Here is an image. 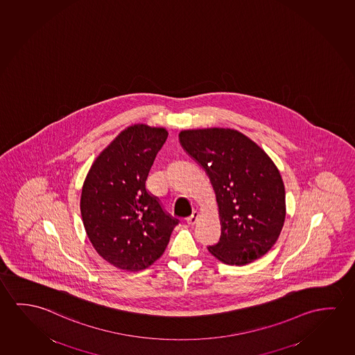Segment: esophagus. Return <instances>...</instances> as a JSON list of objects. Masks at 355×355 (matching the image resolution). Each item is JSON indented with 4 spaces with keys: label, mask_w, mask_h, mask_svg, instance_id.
<instances>
[{
    "label": "esophagus",
    "mask_w": 355,
    "mask_h": 355,
    "mask_svg": "<svg viewBox=\"0 0 355 355\" xmlns=\"http://www.w3.org/2000/svg\"><path fill=\"white\" fill-rule=\"evenodd\" d=\"M198 218H199V213H198V211H194V213L191 214L189 218H187V224L194 225L197 223Z\"/></svg>",
    "instance_id": "34e87169"
}]
</instances>
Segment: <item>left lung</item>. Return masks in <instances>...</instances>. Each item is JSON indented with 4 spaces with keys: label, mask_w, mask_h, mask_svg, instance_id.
I'll use <instances>...</instances> for the list:
<instances>
[{
    "label": "left lung",
    "mask_w": 355,
    "mask_h": 355,
    "mask_svg": "<svg viewBox=\"0 0 355 355\" xmlns=\"http://www.w3.org/2000/svg\"><path fill=\"white\" fill-rule=\"evenodd\" d=\"M180 142L211 182L221 236L207 250L218 261L245 266L264 256L285 221V188L263 148L240 131L225 128L180 132Z\"/></svg>",
    "instance_id": "8db88e82"
}]
</instances>
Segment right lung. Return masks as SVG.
<instances>
[{
    "instance_id": "add662e5",
    "label": "right lung",
    "mask_w": 355,
    "mask_h": 355,
    "mask_svg": "<svg viewBox=\"0 0 355 355\" xmlns=\"http://www.w3.org/2000/svg\"><path fill=\"white\" fill-rule=\"evenodd\" d=\"M167 137L164 128L128 126L99 153L83 182L80 207L88 239L104 261L123 270L156 262L178 225L146 189Z\"/></svg>"
}]
</instances>
